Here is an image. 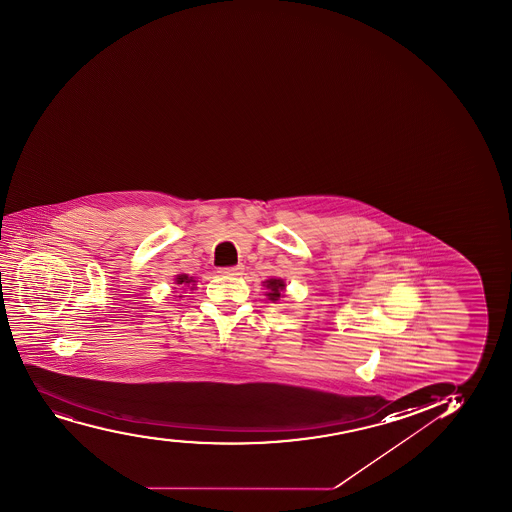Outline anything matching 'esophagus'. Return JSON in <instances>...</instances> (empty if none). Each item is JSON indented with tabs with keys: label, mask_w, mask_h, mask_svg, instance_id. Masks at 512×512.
<instances>
[{
	"label": "esophagus",
	"mask_w": 512,
	"mask_h": 512,
	"mask_svg": "<svg viewBox=\"0 0 512 512\" xmlns=\"http://www.w3.org/2000/svg\"><path fill=\"white\" fill-rule=\"evenodd\" d=\"M222 275H240L243 272V265H233V267H222L218 269Z\"/></svg>",
	"instance_id": "esophagus-1"
}]
</instances>
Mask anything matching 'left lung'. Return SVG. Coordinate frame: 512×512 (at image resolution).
Here are the masks:
<instances>
[{"label":"left lung","mask_w":512,"mask_h":512,"mask_svg":"<svg viewBox=\"0 0 512 512\" xmlns=\"http://www.w3.org/2000/svg\"><path fill=\"white\" fill-rule=\"evenodd\" d=\"M265 287L269 289V299L270 300H279L280 295H282V292H284L285 284L284 280L280 279H270L265 282Z\"/></svg>","instance_id":"left-lung-1"}]
</instances>
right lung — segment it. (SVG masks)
Here are the masks:
<instances>
[{"mask_svg":"<svg viewBox=\"0 0 512 512\" xmlns=\"http://www.w3.org/2000/svg\"><path fill=\"white\" fill-rule=\"evenodd\" d=\"M192 282H193L192 277H188V275H178V277H177L178 285L192 284Z\"/></svg>","mask_w":512,"mask_h":512,"instance_id":"add662e5","label":"right lung"}]
</instances>
